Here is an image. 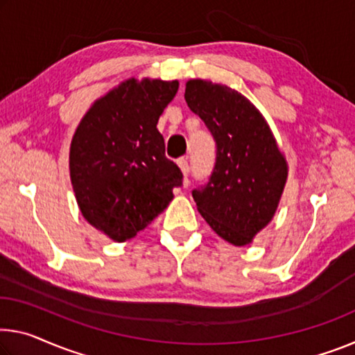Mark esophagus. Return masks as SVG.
I'll list each match as a JSON object with an SVG mask.
<instances>
[{
	"mask_svg": "<svg viewBox=\"0 0 355 355\" xmlns=\"http://www.w3.org/2000/svg\"><path fill=\"white\" fill-rule=\"evenodd\" d=\"M178 165H179V168H181V171H182V174H184V184L185 185H189V179H187V176H189V171H190V166H189V162H187V159H179L178 160Z\"/></svg>",
	"mask_w": 355,
	"mask_h": 355,
	"instance_id": "obj_1",
	"label": "esophagus"
}]
</instances>
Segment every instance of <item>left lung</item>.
<instances>
[{
    "label": "left lung",
    "instance_id": "obj_1",
    "mask_svg": "<svg viewBox=\"0 0 355 355\" xmlns=\"http://www.w3.org/2000/svg\"><path fill=\"white\" fill-rule=\"evenodd\" d=\"M184 98L216 141L214 170L192 190L195 203L220 238L244 246L275 216L287 163L263 116L236 90L192 79Z\"/></svg>",
    "mask_w": 355,
    "mask_h": 355
}]
</instances>
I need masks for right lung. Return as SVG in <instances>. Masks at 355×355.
<instances>
[{
    "instance_id": "right-lung-1",
    "label": "right lung",
    "mask_w": 355,
    "mask_h": 355,
    "mask_svg": "<svg viewBox=\"0 0 355 355\" xmlns=\"http://www.w3.org/2000/svg\"><path fill=\"white\" fill-rule=\"evenodd\" d=\"M178 80L130 79L89 109L71 141L69 173L85 220L117 243L144 230L182 185L157 130Z\"/></svg>"
}]
</instances>
